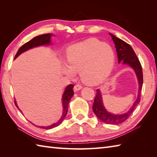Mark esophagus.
Segmentation results:
<instances>
[{
    "label": "esophagus",
    "instance_id": "1",
    "mask_svg": "<svg viewBox=\"0 0 157 157\" xmlns=\"http://www.w3.org/2000/svg\"><path fill=\"white\" fill-rule=\"evenodd\" d=\"M82 88V86L81 84H75L74 86V88H73V90H74V92H77L81 90Z\"/></svg>",
    "mask_w": 157,
    "mask_h": 157
}]
</instances>
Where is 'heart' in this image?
Masks as SVG:
<instances>
[{"label":"heart","mask_w":157,"mask_h":157,"mask_svg":"<svg viewBox=\"0 0 157 157\" xmlns=\"http://www.w3.org/2000/svg\"><path fill=\"white\" fill-rule=\"evenodd\" d=\"M67 61L68 66L65 69L68 74L79 71L83 82L94 85L111 73L115 55L109 44L90 38L70 46L67 51Z\"/></svg>","instance_id":"heart-1"}]
</instances>
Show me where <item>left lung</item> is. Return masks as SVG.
<instances>
[{"instance_id":"left-lung-1","label":"left lung","mask_w":157,"mask_h":157,"mask_svg":"<svg viewBox=\"0 0 157 157\" xmlns=\"http://www.w3.org/2000/svg\"><path fill=\"white\" fill-rule=\"evenodd\" d=\"M112 37L113 42L115 44V48L118 57V63L123 61V64L129 65L134 69L137 75L139 83V92L138 98L129 111L122 115H113L106 111L102 104L101 93L100 90H96V95L94 98V102L92 106V110L97 117L107 124H119L125 121L132 113L134 111L136 106L140 101V94L143 84V73L141 63L140 62L138 56H136L134 49L128 43L122 40L117 38L112 34H109Z\"/></svg>"}]
</instances>
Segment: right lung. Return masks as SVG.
Masks as SVG:
<instances>
[{"label": "right lung", "instance_id": "add662e5", "mask_svg": "<svg viewBox=\"0 0 157 157\" xmlns=\"http://www.w3.org/2000/svg\"><path fill=\"white\" fill-rule=\"evenodd\" d=\"M51 34H42L40 36H36V37L32 39L31 40H29V42H26L25 44L21 46V47L19 48L15 56V58H17V56L21 54L22 52H25L27 51V50L30 49L32 48L36 47V46H42V45H46V44H49L51 43ZM73 84H69L67 88H65V90L63 93V115L61 117V118L59 119V121L58 122L55 123V124L49 125L47 127H43V126H39V128H43V129H52L53 128H55V127L61 124V122L63 121V119H65V116L67 114V111H68V105L69 102L71 100V97L73 95ZM15 104L17 107L18 108L17 105L16 101H15ZM38 127V126H36Z\"/></svg>", "mask_w": 157, "mask_h": 157}]
</instances>
